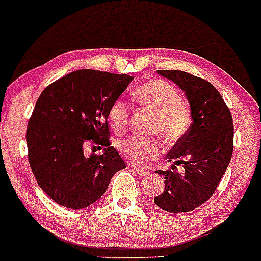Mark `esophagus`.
Masks as SVG:
<instances>
[{"instance_id": "34e87169", "label": "esophagus", "mask_w": 261, "mask_h": 261, "mask_svg": "<svg viewBox=\"0 0 261 261\" xmlns=\"http://www.w3.org/2000/svg\"><path fill=\"white\" fill-rule=\"evenodd\" d=\"M133 171L135 174H138L139 176H141V177H145V176L148 175V172L146 170H144V169H139V168H133Z\"/></svg>"}]
</instances>
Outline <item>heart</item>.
<instances>
[{"instance_id": "heart-1", "label": "heart", "mask_w": 261, "mask_h": 261, "mask_svg": "<svg viewBox=\"0 0 261 261\" xmlns=\"http://www.w3.org/2000/svg\"><path fill=\"white\" fill-rule=\"evenodd\" d=\"M133 99L154 113L153 132L169 143L177 141L187 133L192 124V113L181 100L180 93L164 80H148L132 93ZM130 109L122 99L115 100L109 109V122L115 130L121 132L128 126ZM117 148L128 162L146 165L161 154L162 147L154 139L132 135L118 141Z\"/></svg>"}]
</instances>
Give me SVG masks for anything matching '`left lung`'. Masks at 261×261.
Wrapping results in <instances>:
<instances>
[{"label":"left lung","mask_w":261,"mask_h":261,"mask_svg":"<svg viewBox=\"0 0 261 261\" xmlns=\"http://www.w3.org/2000/svg\"><path fill=\"white\" fill-rule=\"evenodd\" d=\"M187 97L192 124L174 145L167 158L170 170H157L164 177V191L154 198L168 212H188L212 197L231 160L234 148L232 116L212 84L182 70H158ZM184 164V173L175 171Z\"/></svg>","instance_id":"left-lung-1"}]
</instances>
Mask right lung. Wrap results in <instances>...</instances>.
<instances>
[{
    "instance_id": "obj_1",
    "label": "right lung",
    "mask_w": 261,
    "mask_h": 261,
    "mask_svg": "<svg viewBox=\"0 0 261 261\" xmlns=\"http://www.w3.org/2000/svg\"><path fill=\"white\" fill-rule=\"evenodd\" d=\"M134 76L80 69L54 81L40 93L26 132L29 162L37 184L67 208L96 202L115 172L126 168L110 146L111 104ZM86 141L104 147L100 156L83 155Z\"/></svg>"
}]
</instances>
